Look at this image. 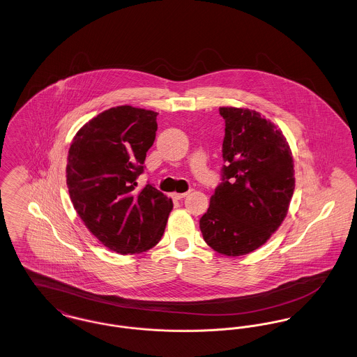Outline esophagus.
<instances>
[{
    "label": "esophagus",
    "mask_w": 357,
    "mask_h": 357,
    "mask_svg": "<svg viewBox=\"0 0 357 357\" xmlns=\"http://www.w3.org/2000/svg\"><path fill=\"white\" fill-rule=\"evenodd\" d=\"M188 192H190V191H188ZM188 192H174V194H172V198H174V199H176V201L183 199L185 197H187V194H188Z\"/></svg>",
    "instance_id": "obj_1"
}]
</instances>
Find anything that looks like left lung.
Returning <instances> with one entry per match:
<instances>
[{
	"mask_svg": "<svg viewBox=\"0 0 357 357\" xmlns=\"http://www.w3.org/2000/svg\"><path fill=\"white\" fill-rule=\"evenodd\" d=\"M222 182L199 221L206 243L225 255H245L280 227L294 191L293 158L282 132L248 108L222 107Z\"/></svg>",
	"mask_w": 357,
	"mask_h": 357,
	"instance_id": "1",
	"label": "left lung"
}]
</instances>
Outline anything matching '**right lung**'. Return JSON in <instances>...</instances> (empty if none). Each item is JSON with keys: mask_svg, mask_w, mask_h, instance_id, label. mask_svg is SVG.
<instances>
[{"mask_svg": "<svg viewBox=\"0 0 357 357\" xmlns=\"http://www.w3.org/2000/svg\"><path fill=\"white\" fill-rule=\"evenodd\" d=\"M158 114L114 107L83 126L69 147V197L86 229L119 255L153 248L163 236L172 201L153 185L137 188Z\"/></svg>", "mask_w": 357, "mask_h": 357, "instance_id": "obj_1", "label": "right lung"}]
</instances>
